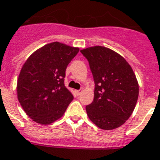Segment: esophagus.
Returning <instances> with one entry per match:
<instances>
[{
	"label": "esophagus",
	"mask_w": 160,
	"mask_h": 160,
	"mask_svg": "<svg viewBox=\"0 0 160 160\" xmlns=\"http://www.w3.org/2000/svg\"><path fill=\"white\" fill-rule=\"evenodd\" d=\"M75 92H76V94H77L78 96H80V94H81V92H82V90H77V91H75Z\"/></svg>",
	"instance_id": "esophagus-1"
}]
</instances>
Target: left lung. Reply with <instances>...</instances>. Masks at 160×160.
I'll list each match as a JSON object with an SVG mask.
<instances>
[{
    "label": "left lung",
    "instance_id": "left-lung-1",
    "mask_svg": "<svg viewBox=\"0 0 160 160\" xmlns=\"http://www.w3.org/2000/svg\"><path fill=\"white\" fill-rule=\"evenodd\" d=\"M88 60L95 82L94 100L85 109L90 120L100 128L122 126L133 112L138 83L126 59L102 46L80 50Z\"/></svg>",
    "mask_w": 160,
    "mask_h": 160
}]
</instances>
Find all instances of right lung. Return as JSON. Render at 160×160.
I'll use <instances>...</instances> for the list:
<instances>
[{
  "instance_id": "right-lung-1",
  "label": "right lung",
  "mask_w": 160,
  "mask_h": 160,
  "mask_svg": "<svg viewBox=\"0 0 160 160\" xmlns=\"http://www.w3.org/2000/svg\"><path fill=\"white\" fill-rule=\"evenodd\" d=\"M79 48L54 42L35 51L21 69L18 98L29 118L48 125L64 115L74 96L64 86L65 70Z\"/></svg>"
}]
</instances>
